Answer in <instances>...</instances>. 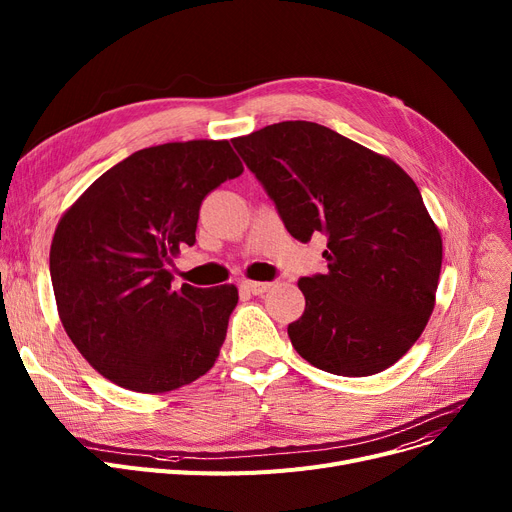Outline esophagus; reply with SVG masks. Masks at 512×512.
Instances as JSON below:
<instances>
[{
  "mask_svg": "<svg viewBox=\"0 0 512 512\" xmlns=\"http://www.w3.org/2000/svg\"><path fill=\"white\" fill-rule=\"evenodd\" d=\"M242 288H245L247 292H251V294H263V292H267L270 290V282H251V280H247V282H242L240 284Z\"/></svg>",
  "mask_w": 512,
  "mask_h": 512,
  "instance_id": "obj_1",
  "label": "esophagus"
}]
</instances>
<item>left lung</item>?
I'll return each mask as SVG.
<instances>
[{"label":"left lung","mask_w":512,"mask_h":512,"mask_svg":"<svg viewBox=\"0 0 512 512\" xmlns=\"http://www.w3.org/2000/svg\"><path fill=\"white\" fill-rule=\"evenodd\" d=\"M286 230L328 238L326 274L299 280L288 326L313 367L363 378L394 365L434 311L442 238L413 178L392 159L305 120L232 139Z\"/></svg>","instance_id":"8db88e82"}]
</instances>
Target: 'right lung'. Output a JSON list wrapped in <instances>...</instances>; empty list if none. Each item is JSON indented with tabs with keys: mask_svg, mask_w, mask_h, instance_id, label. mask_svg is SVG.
Listing matches in <instances>:
<instances>
[{
	"mask_svg": "<svg viewBox=\"0 0 512 512\" xmlns=\"http://www.w3.org/2000/svg\"><path fill=\"white\" fill-rule=\"evenodd\" d=\"M228 141L141 149L64 213L49 251L62 326L110 382L161 394L207 373L238 303L234 284L172 288V259L195 245L203 199L242 174Z\"/></svg>",
	"mask_w": 512,
	"mask_h": 512,
	"instance_id": "obj_1",
	"label": "right lung"
}]
</instances>
